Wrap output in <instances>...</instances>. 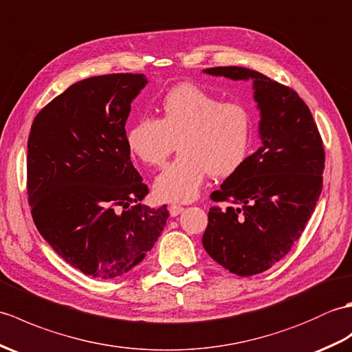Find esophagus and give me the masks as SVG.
<instances>
[{
    "instance_id": "1",
    "label": "esophagus",
    "mask_w": 352,
    "mask_h": 352,
    "mask_svg": "<svg viewBox=\"0 0 352 352\" xmlns=\"http://www.w3.org/2000/svg\"><path fill=\"white\" fill-rule=\"evenodd\" d=\"M168 210H170V215L171 217H177L184 210V206H181V205H170Z\"/></svg>"
}]
</instances>
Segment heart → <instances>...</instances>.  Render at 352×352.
<instances>
[{
    "label": "heart",
    "mask_w": 352,
    "mask_h": 352,
    "mask_svg": "<svg viewBox=\"0 0 352 352\" xmlns=\"http://www.w3.org/2000/svg\"><path fill=\"white\" fill-rule=\"evenodd\" d=\"M161 117L142 116L126 129L132 155L160 167L175 152L181 155L155 181V192L166 201H191L209 175L223 177L244 162L252 138V114L239 102L221 99L184 82L160 102Z\"/></svg>",
    "instance_id": "1"
}]
</instances>
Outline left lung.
I'll return each mask as SVG.
<instances>
[{
  "label": "left lung",
  "instance_id": "left-lung-1",
  "mask_svg": "<svg viewBox=\"0 0 352 352\" xmlns=\"http://www.w3.org/2000/svg\"><path fill=\"white\" fill-rule=\"evenodd\" d=\"M203 72L253 81L262 144L210 194L214 201L232 205L209 209L201 242L206 253L233 274H261L289 253L314 214L322 191V140L295 90L245 67Z\"/></svg>",
  "mask_w": 352,
  "mask_h": 352
}]
</instances>
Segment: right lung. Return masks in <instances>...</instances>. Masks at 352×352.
Returning <instances> with one entry per match:
<instances>
[{"instance_id":"obj_1","label":"right lung","mask_w":352,"mask_h":352,"mask_svg":"<svg viewBox=\"0 0 352 352\" xmlns=\"http://www.w3.org/2000/svg\"><path fill=\"white\" fill-rule=\"evenodd\" d=\"M143 74L78 81L31 124L27 192L37 230L85 276L110 280L144 259L164 230L167 206L142 205L149 192L126 146L131 102Z\"/></svg>"}]
</instances>
